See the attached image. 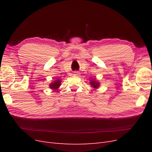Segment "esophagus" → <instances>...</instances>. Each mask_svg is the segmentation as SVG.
<instances>
[{
  "instance_id": "34e87169",
  "label": "esophagus",
  "mask_w": 152,
  "mask_h": 152,
  "mask_svg": "<svg viewBox=\"0 0 152 152\" xmlns=\"http://www.w3.org/2000/svg\"><path fill=\"white\" fill-rule=\"evenodd\" d=\"M79 75V72H73V75L77 76V75Z\"/></svg>"
}]
</instances>
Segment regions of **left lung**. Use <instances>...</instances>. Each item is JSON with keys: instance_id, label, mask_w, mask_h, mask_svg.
<instances>
[{"instance_id": "obj_1", "label": "left lung", "mask_w": 152, "mask_h": 152, "mask_svg": "<svg viewBox=\"0 0 152 152\" xmlns=\"http://www.w3.org/2000/svg\"><path fill=\"white\" fill-rule=\"evenodd\" d=\"M90 85L91 86V87H93V89H98V87L100 86V82L95 79H93L90 80Z\"/></svg>"}]
</instances>
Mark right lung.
<instances>
[{"mask_svg": "<svg viewBox=\"0 0 152 152\" xmlns=\"http://www.w3.org/2000/svg\"><path fill=\"white\" fill-rule=\"evenodd\" d=\"M61 80L59 79H56L55 80H53L51 83L49 84V88L54 91H56L61 86Z\"/></svg>", "mask_w": 152, "mask_h": 152, "instance_id": "1", "label": "right lung"}]
</instances>
